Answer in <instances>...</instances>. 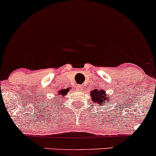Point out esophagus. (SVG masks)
Listing matches in <instances>:
<instances>
[{
    "mask_svg": "<svg viewBox=\"0 0 156 156\" xmlns=\"http://www.w3.org/2000/svg\"><path fill=\"white\" fill-rule=\"evenodd\" d=\"M76 89H78V90H83V87H82V85H76Z\"/></svg>",
    "mask_w": 156,
    "mask_h": 156,
    "instance_id": "34e87169",
    "label": "esophagus"
}]
</instances>
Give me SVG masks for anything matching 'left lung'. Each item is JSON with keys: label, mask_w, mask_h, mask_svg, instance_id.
I'll return each instance as SVG.
<instances>
[{"label": "left lung", "mask_w": 156, "mask_h": 156, "mask_svg": "<svg viewBox=\"0 0 156 156\" xmlns=\"http://www.w3.org/2000/svg\"><path fill=\"white\" fill-rule=\"evenodd\" d=\"M90 95L92 97L91 99H92L93 103L99 104V105H102V103H105H105H107V102L110 103L109 100L112 98L108 94H107L105 91L103 90V89H100V90L94 89V90L90 92Z\"/></svg>", "instance_id": "left-lung-1"}]
</instances>
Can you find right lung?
I'll return each mask as SVG.
<instances>
[{
    "instance_id": "1",
    "label": "right lung",
    "mask_w": 156,
    "mask_h": 156,
    "mask_svg": "<svg viewBox=\"0 0 156 156\" xmlns=\"http://www.w3.org/2000/svg\"><path fill=\"white\" fill-rule=\"evenodd\" d=\"M69 92V89H62V90H60L59 92L58 93V97L57 98H61V97H64L65 96V94H67V92ZM59 95L60 96H58V95Z\"/></svg>"
}]
</instances>
